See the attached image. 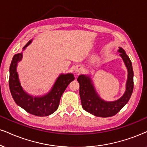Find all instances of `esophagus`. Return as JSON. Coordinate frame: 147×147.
Instances as JSON below:
<instances>
[{
	"label": "esophagus",
	"mask_w": 147,
	"mask_h": 147,
	"mask_svg": "<svg viewBox=\"0 0 147 147\" xmlns=\"http://www.w3.org/2000/svg\"><path fill=\"white\" fill-rule=\"evenodd\" d=\"M82 68L80 66H76L75 69H74V71H75L76 73H80V72L82 71Z\"/></svg>",
	"instance_id": "34e87169"
}]
</instances>
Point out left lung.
Instances as JSON below:
<instances>
[{
    "label": "left lung",
    "instance_id": "8db88e82",
    "mask_svg": "<svg viewBox=\"0 0 147 147\" xmlns=\"http://www.w3.org/2000/svg\"><path fill=\"white\" fill-rule=\"evenodd\" d=\"M120 57L127 70L125 90L123 95L115 101H106L97 93L90 75H80L77 80L80 84V96L83 109L99 117H110L117 115L127 104L134 89V71L132 64L125 50L119 47Z\"/></svg>",
    "mask_w": 147,
    "mask_h": 147
}]
</instances>
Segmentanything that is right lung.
<instances>
[{"instance_id": "obj_1", "label": "right lung", "mask_w": 147, "mask_h": 147, "mask_svg": "<svg viewBox=\"0 0 147 147\" xmlns=\"http://www.w3.org/2000/svg\"><path fill=\"white\" fill-rule=\"evenodd\" d=\"M32 39L28 41L23 50L31 43ZM22 52L15 54L13 57L9 67V85L11 94L16 104L31 115L38 117H46L54 113L59 108L61 96L69 83L75 78L73 74H61L56 80L51 89L41 96L30 95L24 90L17 71L18 64L22 61Z\"/></svg>"}]
</instances>
